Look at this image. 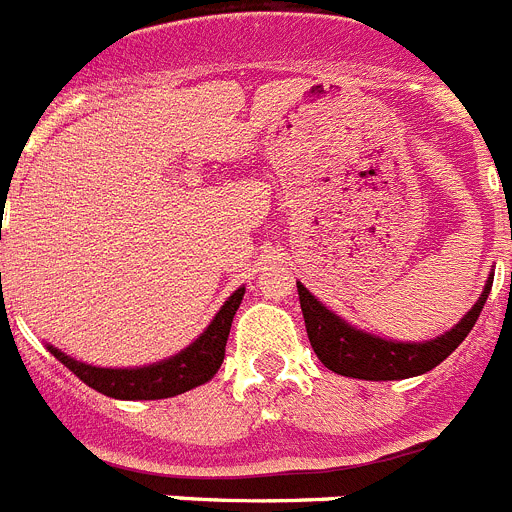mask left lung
I'll return each instance as SVG.
<instances>
[{"mask_svg": "<svg viewBox=\"0 0 512 512\" xmlns=\"http://www.w3.org/2000/svg\"><path fill=\"white\" fill-rule=\"evenodd\" d=\"M492 279L495 277L489 274L482 298L476 300L474 308L451 331H445L443 336L430 339V342H393V339L365 334L342 321L336 313H331L300 282L298 295L310 347L326 368L347 375V378H360V381H401V378H412V375L438 368L440 362L464 342L487 303Z\"/></svg>", "mask_w": 512, "mask_h": 512, "instance_id": "8db88e82", "label": "left lung"}]
</instances>
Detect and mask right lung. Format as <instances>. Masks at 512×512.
<instances>
[{"label": "right lung", "instance_id": "right-lung-1", "mask_svg": "<svg viewBox=\"0 0 512 512\" xmlns=\"http://www.w3.org/2000/svg\"><path fill=\"white\" fill-rule=\"evenodd\" d=\"M246 287L235 290L220 313L212 318L204 334L181 349L178 355L168 357L155 365H144V368H95V365H85L77 362L74 357L64 355L61 349L48 344V352L67 365L82 383L95 388L103 396L111 399H126V401H150V399H170L178 393H186L191 388L202 386V383L212 381V375L220 370L222 360H225V344L230 336V326H233V316L238 310L240 300H243Z\"/></svg>", "mask_w": 512, "mask_h": 512}]
</instances>
